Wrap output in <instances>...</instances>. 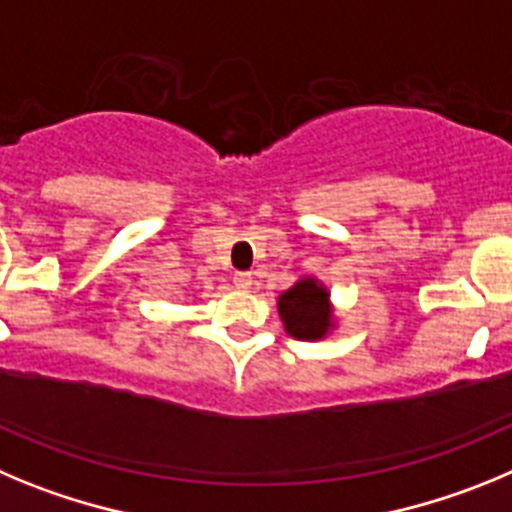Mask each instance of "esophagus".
I'll return each mask as SVG.
<instances>
[{"label":"esophagus","instance_id":"obj_1","mask_svg":"<svg viewBox=\"0 0 512 512\" xmlns=\"http://www.w3.org/2000/svg\"><path fill=\"white\" fill-rule=\"evenodd\" d=\"M234 285H237V288H250L252 273H247V270H239V273H234Z\"/></svg>","mask_w":512,"mask_h":512}]
</instances>
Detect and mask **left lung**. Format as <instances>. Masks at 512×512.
<instances>
[{
    "instance_id": "1",
    "label": "left lung",
    "mask_w": 512,
    "mask_h": 512,
    "mask_svg": "<svg viewBox=\"0 0 512 512\" xmlns=\"http://www.w3.org/2000/svg\"><path fill=\"white\" fill-rule=\"evenodd\" d=\"M326 290L316 280H301L280 296L278 308L285 331L296 339H321L331 326Z\"/></svg>"
}]
</instances>
